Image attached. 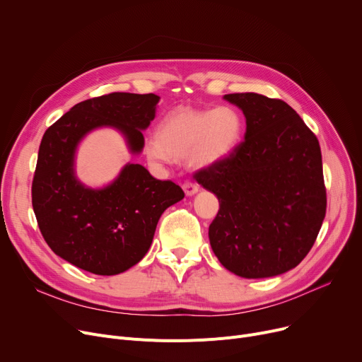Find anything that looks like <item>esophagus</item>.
Masks as SVG:
<instances>
[{"label": "esophagus", "instance_id": "obj_1", "mask_svg": "<svg viewBox=\"0 0 362 362\" xmlns=\"http://www.w3.org/2000/svg\"><path fill=\"white\" fill-rule=\"evenodd\" d=\"M183 191H185V194L187 197H192V195H195L198 192V186L194 182H185L183 183Z\"/></svg>", "mask_w": 362, "mask_h": 362}]
</instances>
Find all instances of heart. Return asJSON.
<instances>
[{
  "label": "heart",
  "mask_w": 362,
  "mask_h": 362,
  "mask_svg": "<svg viewBox=\"0 0 362 362\" xmlns=\"http://www.w3.org/2000/svg\"><path fill=\"white\" fill-rule=\"evenodd\" d=\"M242 129V116L230 105L214 110L177 108L161 120L157 136L145 141V154L156 165L186 156L195 165H211L236 148Z\"/></svg>",
  "instance_id": "b5f03b06"
}]
</instances>
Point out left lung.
I'll use <instances>...</instances> for the list:
<instances>
[{"mask_svg": "<svg viewBox=\"0 0 362 362\" xmlns=\"http://www.w3.org/2000/svg\"><path fill=\"white\" fill-rule=\"evenodd\" d=\"M246 119L245 141L195 179L218 198L211 248L223 267L246 279L286 273L307 257L326 216L317 136L281 100L224 95Z\"/></svg>", "mask_w": 362, "mask_h": 362, "instance_id": "obj_1", "label": "left lung"}]
</instances>
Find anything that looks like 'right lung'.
Listing matches in <instances>:
<instances>
[{"label": "right lung", "instance_id": "1", "mask_svg": "<svg viewBox=\"0 0 362 362\" xmlns=\"http://www.w3.org/2000/svg\"><path fill=\"white\" fill-rule=\"evenodd\" d=\"M158 101L156 93L112 92L76 104L44 133L33 211L52 252L76 267L100 276L129 270L148 252L161 214L185 197L179 185L152 177L141 164H126L101 189L74 175L76 149L93 129H117L132 154H139Z\"/></svg>", "mask_w": 362, "mask_h": 362}]
</instances>
